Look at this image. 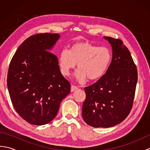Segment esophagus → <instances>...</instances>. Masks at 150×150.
<instances>
[{"label": "esophagus", "mask_w": 150, "mask_h": 150, "mask_svg": "<svg viewBox=\"0 0 150 150\" xmlns=\"http://www.w3.org/2000/svg\"><path fill=\"white\" fill-rule=\"evenodd\" d=\"M77 90H78L77 86H74V85H71V92Z\"/></svg>", "instance_id": "esophagus-1"}]
</instances>
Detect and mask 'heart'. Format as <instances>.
Returning a JSON list of instances; mask_svg holds the SVG:
<instances>
[{
  "label": "heart",
  "instance_id": "heart-1",
  "mask_svg": "<svg viewBox=\"0 0 150 150\" xmlns=\"http://www.w3.org/2000/svg\"><path fill=\"white\" fill-rule=\"evenodd\" d=\"M113 55L106 47H99L89 42L73 44L69 50L60 52L58 62L62 74L68 77L77 64L79 69L75 77L80 82L88 78L90 81H97L106 74L111 64Z\"/></svg>",
  "mask_w": 150,
  "mask_h": 150
}]
</instances>
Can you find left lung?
Wrapping results in <instances>:
<instances>
[{
    "label": "left lung",
    "instance_id": "left-lung-1",
    "mask_svg": "<svg viewBox=\"0 0 150 150\" xmlns=\"http://www.w3.org/2000/svg\"><path fill=\"white\" fill-rule=\"evenodd\" d=\"M104 38L112 47V60L103 77L85 87L86 97L82 109L86 123L95 128L114 126L128 117L138 79L136 65L122 41Z\"/></svg>",
    "mask_w": 150,
    "mask_h": 150
}]
</instances>
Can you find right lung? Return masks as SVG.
Listing matches in <instances>:
<instances>
[{"mask_svg": "<svg viewBox=\"0 0 150 150\" xmlns=\"http://www.w3.org/2000/svg\"><path fill=\"white\" fill-rule=\"evenodd\" d=\"M58 33L30 36L18 47L9 64L7 86L14 108L33 125H44L57 115L70 92L69 82L60 71L58 59L50 52Z\"/></svg>", "mask_w": 150, "mask_h": 150, "instance_id": "right-lung-1", "label": "right lung"}]
</instances>
